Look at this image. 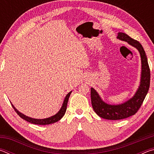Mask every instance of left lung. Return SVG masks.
Returning <instances> with one entry per match:
<instances>
[{"label":"left lung","instance_id":"1","mask_svg":"<svg viewBox=\"0 0 154 154\" xmlns=\"http://www.w3.org/2000/svg\"><path fill=\"white\" fill-rule=\"evenodd\" d=\"M117 38L126 41L139 51L141 60V72L140 85L134 95L126 102L119 105H110L105 103L96 90L91 88V101L94 111L100 118L110 120L127 118L136 113L147 95L150 84V70L147 56L141 44L123 32H118Z\"/></svg>","mask_w":154,"mask_h":154}]
</instances>
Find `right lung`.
Listing matches in <instances>:
<instances>
[{
    "mask_svg": "<svg viewBox=\"0 0 154 154\" xmlns=\"http://www.w3.org/2000/svg\"><path fill=\"white\" fill-rule=\"evenodd\" d=\"M71 92H72V91H71V92L68 93L66 96H65V98L63 101V103H62V105L58 113L54 115V116H51V117H49V118H45V119H35V118H30V117L26 116V115L20 113V112L15 107L12 103H11V105H12L13 107H14V110L16 111V113L18 115H19V116L20 117V118H22L23 119H24V120L30 122V123L37 124V125H48V124L55 123V122L59 121L60 119H61L62 117L64 116V115L65 114V113H66L67 103H68V101H69V96H70V95H71Z\"/></svg>",
    "mask_w": 154,
    "mask_h": 154,
    "instance_id": "right-lung-1",
    "label": "right lung"
}]
</instances>
